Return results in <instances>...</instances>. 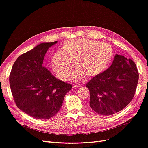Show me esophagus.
I'll list each match as a JSON object with an SVG mask.
<instances>
[{
    "label": "esophagus",
    "instance_id": "34e87169",
    "mask_svg": "<svg viewBox=\"0 0 148 148\" xmlns=\"http://www.w3.org/2000/svg\"><path fill=\"white\" fill-rule=\"evenodd\" d=\"M79 87H80V85H79V84H73V88H78Z\"/></svg>",
    "mask_w": 148,
    "mask_h": 148
}]
</instances>
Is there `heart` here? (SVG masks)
I'll return each instance as SVG.
<instances>
[{
    "label": "heart",
    "mask_w": 148,
    "mask_h": 148,
    "mask_svg": "<svg viewBox=\"0 0 148 148\" xmlns=\"http://www.w3.org/2000/svg\"><path fill=\"white\" fill-rule=\"evenodd\" d=\"M114 57L109 44L90 39H75L66 41L60 50L53 53L51 65L59 78L66 81L74 68L75 82L91 78L101 74L109 66Z\"/></svg>",
    "instance_id": "b5f03b06"
}]
</instances>
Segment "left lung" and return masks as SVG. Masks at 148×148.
I'll return each mask as SVG.
<instances>
[{"instance_id": "1", "label": "left lung", "mask_w": 148, "mask_h": 148, "mask_svg": "<svg viewBox=\"0 0 148 148\" xmlns=\"http://www.w3.org/2000/svg\"><path fill=\"white\" fill-rule=\"evenodd\" d=\"M138 79L135 62L116 54L109 68L86 84L90 95L89 106L95 112L103 115L119 112L132 100Z\"/></svg>"}]
</instances>
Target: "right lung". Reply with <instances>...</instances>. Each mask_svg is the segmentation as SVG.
<instances>
[{
	"label": "right lung",
	"instance_id": "obj_1",
	"mask_svg": "<svg viewBox=\"0 0 148 148\" xmlns=\"http://www.w3.org/2000/svg\"><path fill=\"white\" fill-rule=\"evenodd\" d=\"M57 42H44L18 57L9 77L16 106L37 119L54 116L72 85L57 79L42 66L47 50Z\"/></svg>",
	"mask_w": 148,
	"mask_h": 148
}]
</instances>
